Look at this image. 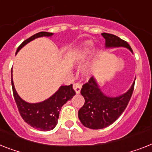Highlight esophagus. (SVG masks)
Here are the masks:
<instances>
[{"label": "esophagus", "instance_id": "1", "mask_svg": "<svg viewBox=\"0 0 152 152\" xmlns=\"http://www.w3.org/2000/svg\"><path fill=\"white\" fill-rule=\"evenodd\" d=\"M73 88L75 90V91H76V94H80V91H81V88H82V84L80 83H74Z\"/></svg>", "mask_w": 152, "mask_h": 152}]
</instances>
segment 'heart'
I'll use <instances>...</instances> for the list:
<instances>
[{
  "mask_svg": "<svg viewBox=\"0 0 152 152\" xmlns=\"http://www.w3.org/2000/svg\"><path fill=\"white\" fill-rule=\"evenodd\" d=\"M93 48V43L90 40L84 42L83 44L80 45L78 49V54H77V59L76 61L79 64L83 63L85 61V59L87 58V56L90 55L91 50ZM89 70L87 69H84V73L88 74Z\"/></svg>",
  "mask_w": 152,
  "mask_h": 152,
  "instance_id": "1",
  "label": "heart"
}]
</instances>
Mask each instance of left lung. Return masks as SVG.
Returning <instances> with one entry per match:
<instances>
[{
	"label": "left lung",
	"instance_id": "1",
	"mask_svg": "<svg viewBox=\"0 0 152 152\" xmlns=\"http://www.w3.org/2000/svg\"><path fill=\"white\" fill-rule=\"evenodd\" d=\"M102 35L105 39L106 48L123 47L133 53L127 42L117 36L106 33ZM134 83L125 94L118 97H108L101 91L95 78L92 76L87 83L83 85L80 91L85 99L84 104L78 112L81 123L85 127L99 129L114 123L126 108L134 91Z\"/></svg>",
	"mask_w": 152,
	"mask_h": 152
}]
</instances>
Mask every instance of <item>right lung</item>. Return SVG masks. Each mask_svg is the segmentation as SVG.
Listing matches in <instances>:
<instances>
[{"mask_svg":"<svg viewBox=\"0 0 152 152\" xmlns=\"http://www.w3.org/2000/svg\"><path fill=\"white\" fill-rule=\"evenodd\" d=\"M52 35V33L48 32H40L36 33L19 45L16 50V54L26 44L35 40L36 38L51 37ZM12 86L15 101L22 118L32 127L41 131H49L56 126L59 117V112L61 111L62 105L68 101L72 99V97L76 94V92L72 88V84L69 86H61L51 97L44 102L39 103H28L19 97L15 88L12 79Z\"/></svg>","mask_w":152,"mask_h":152,"instance_id":"1","label":"right lung"}]
</instances>
